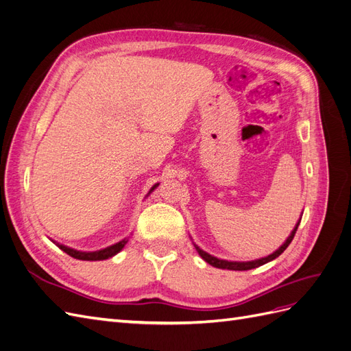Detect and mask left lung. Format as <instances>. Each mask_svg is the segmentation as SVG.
Listing matches in <instances>:
<instances>
[{"instance_id": "1", "label": "left lung", "mask_w": 351, "mask_h": 351, "mask_svg": "<svg viewBox=\"0 0 351 351\" xmlns=\"http://www.w3.org/2000/svg\"><path fill=\"white\" fill-rule=\"evenodd\" d=\"M299 224H300V221L297 222V226H295V228L291 231V234L289 236V239L285 240V243L282 244V246H281L277 252H274L272 254H269V256L258 259V261H252V262H228V261H221V259H217V258H214V256H210V254H208L206 252L199 249L197 246H196V250L199 252L202 259L206 261L209 265H212V267H215V268L231 269V271H247V269H253V268L261 267V265H265V263H268V262L274 261L275 258H278L280 254H281L287 247H289V244H290L291 240L294 239V234H295V231H297V227H299Z\"/></svg>"}]
</instances>
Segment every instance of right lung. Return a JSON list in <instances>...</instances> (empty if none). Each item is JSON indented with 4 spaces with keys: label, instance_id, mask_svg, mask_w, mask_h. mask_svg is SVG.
Here are the masks:
<instances>
[{
    "label": "right lung",
    "instance_id": "obj_1",
    "mask_svg": "<svg viewBox=\"0 0 351 351\" xmlns=\"http://www.w3.org/2000/svg\"><path fill=\"white\" fill-rule=\"evenodd\" d=\"M156 186H154L152 190ZM125 243H127V240H123L120 243L112 244V246H110L107 249H102V250H98V252H79V250L70 249L67 246H62V244H60V243H56V244L62 252H66L67 254H70V256L74 258V259H80V261H104V259H108V258L114 256V254L119 253L124 247Z\"/></svg>",
    "mask_w": 351,
    "mask_h": 351
}]
</instances>
